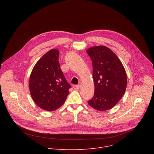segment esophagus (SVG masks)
Returning a JSON list of instances; mask_svg holds the SVG:
<instances>
[{
  "instance_id": "34e87169",
  "label": "esophagus",
  "mask_w": 154,
  "mask_h": 154,
  "mask_svg": "<svg viewBox=\"0 0 154 154\" xmlns=\"http://www.w3.org/2000/svg\"><path fill=\"white\" fill-rule=\"evenodd\" d=\"M73 88L74 89H75V90H78V89H79V85H73Z\"/></svg>"
}]
</instances>
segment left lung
<instances>
[{
	"instance_id": "1",
	"label": "left lung",
	"mask_w": 154,
	"mask_h": 154,
	"mask_svg": "<svg viewBox=\"0 0 154 154\" xmlns=\"http://www.w3.org/2000/svg\"><path fill=\"white\" fill-rule=\"evenodd\" d=\"M87 53L91 59L95 92L89 105L95 110L106 111L122 98L127 87V75L121 61L109 48L94 46Z\"/></svg>"
}]
</instances>
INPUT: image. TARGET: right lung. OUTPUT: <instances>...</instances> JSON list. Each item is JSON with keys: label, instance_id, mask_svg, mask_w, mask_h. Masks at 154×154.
Masks as SVG:
<instances>
[{"label": "right lung", "instance_id": "obj_1", "mask_svg": "<svg viewBox=\"0 0 154 154\" xmlns=\"http://www.w3.org/2000/svg\"><path fill=\"white\" fill-rule=\"evenodd\" d=\"M59 56V50H49L37 62L29 78L32 98L38 107L48 111L63 105L71 87L60 67Z\"/></svg>", "mask_w": 154, "mask_h": 154}]
</instances>
